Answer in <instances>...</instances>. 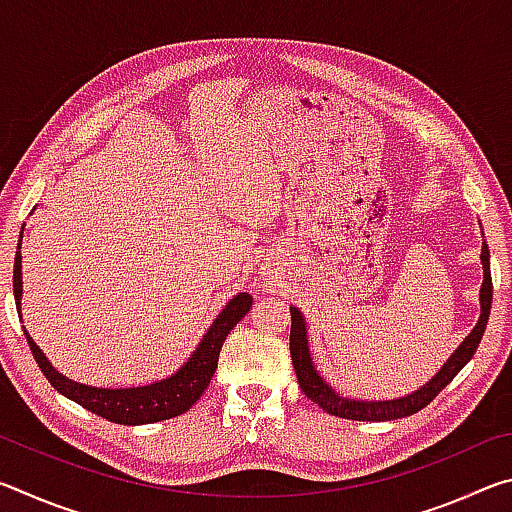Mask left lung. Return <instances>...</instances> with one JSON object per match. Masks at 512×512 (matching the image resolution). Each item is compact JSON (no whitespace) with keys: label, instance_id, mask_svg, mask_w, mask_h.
Instances as JSON below:
<instances>
[{"label":"left lung","instance_id":"1","mask_svg":"<svg viewBox=\"0 0 512 512\" xmlns=\"http://www.w3.org/2000/svg\"><path fill=\"white\" fill-rule=\"evenodd\" d=\"M481 262H483V284H481V316L479 323L474 325L470 336H465V341L458 345V350L447 359L443 368L436 372V377L427 381L418 391L404 397H397V400H384V402H366V400H350V397H343L336 393L327 381L318 375L314 368V361H311L309 354V343H307V325L305 316L300 314L296 307H291V361L293 370L298 375V384L311 402H316L320 409L336 415V418H348V420H361V422H384V420H397L406 418V415L418 413L424 409L433 397H436L443 388L452 381L467 361L474 357L476 348L483 339L485 325H488L490 307H492V275H490V250L488 244L483 241L481 246Z\"/></svg>","mask_w":512,"mask_h":512}]
</instances>
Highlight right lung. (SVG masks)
Returning a JSON list of instances; mask_svg holds the SVG:
<instances>
[{
  "instance_id": "1",
  "label": "right lung",
  "mask_w": 512,
  "mask_h": 512,
  "mask_svg": "<svg viewBox=\"0 0 512 512\" xmlns=\"http://www.w3.org/2000/svg\"><path fill=\"white\" fill-rule=\"evenodd\" d=\"M22 241V237H20ZM13 293H15V307L17 316H22L20 300H22V253L20 244H17L15 253V266H13ZM250 307H253V298L248 293H239L232 298L223 311L216 316L214 323L207 329L203 341L198 343L192 357L180 370L173 372L171 377L155 381L149 386H137V388H94L79 384L60 375V372L51 366L49 359L45 357L33 339L27 334L29 348L36 357L38 368L42 375L49 379V384L56 388L60 395L69 397V400L81 404L83 409L101 415L115 424H149L176 418V415L192 409L198 397L205 393V388L210 386V379L219 363V352L223 348L225 336L230 334V329L235 327L241 318H244Z\"/></svg>"
}]
</instances>
